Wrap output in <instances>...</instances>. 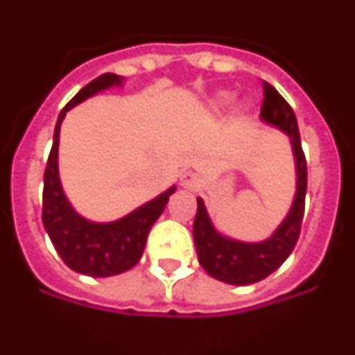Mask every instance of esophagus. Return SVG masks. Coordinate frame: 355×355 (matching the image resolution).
<instances>
[{"instance_id":"1","label":"esophagus","mask_w":355,"mask_h":355,"mask_svg":"<svg viewBox=\"0 0 355 355\" xmlns=\"http://www.w3.org/2000/svg\"><path fill=\"white\" fill-rule=\"evenodd\" d=\"M202 184V178L198 177L196 173H184L182 177H180V186H184V188H198V186Z\"/></svg>"}]
</instances>
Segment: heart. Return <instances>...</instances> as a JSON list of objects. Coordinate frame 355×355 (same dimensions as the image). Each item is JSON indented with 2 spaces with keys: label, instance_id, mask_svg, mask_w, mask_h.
I'll use <instances>...</instances> for the list:
<instances>
[{
  "label": "heart",
  "instance_id": "b5f03b06",
  "mask_svg": "<svg viewBox=\"0 0 355 355\" xmlns=\"http://www.w3.org/2000/svg\"><path fill=\"white\" fill-rule=\"evenodd\" d=\"M230 101H232V94H227V92H223V94H219L215 100H213V107L215 109H223L227 107V105H230ZM246 107H240V113L244 111Z\"/></svg>",
  "mask_w": 355,
  "mask_h": 355
}]
</instances>
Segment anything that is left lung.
<instances>
[{"mask_svg": "<svg viewBox=\"0 0 355 355\" xmlns=\"http://www.w3.org/2000/svg\"><path fill=\"white\" fill-rule=\"evenodd\" d=\"M259 117L265 125L275 126L288 136L294 153L296 192L286 217L269 238L259 242H242L236 238L225 236L215 229L205 203L202 198H198V211L192 229L198 261L203 271L217 281L234 286L263 281L265 277H269L286 261L298 242L306 205L307 165L300 142L298 121L286 100L267 83H263V105Z\"/></svg>", "mask_w": 355, "mask_h": 355, "instance_id": "1", "label": "left lung"}]
</instances>
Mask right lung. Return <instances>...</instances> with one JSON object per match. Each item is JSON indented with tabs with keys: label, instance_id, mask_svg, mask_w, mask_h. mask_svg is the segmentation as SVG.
<instances>
[{
	"label": "right lung",
	"instance_id": "obj_1",
	"mask_svg": "<svg viewBox=\"0 0 355 355\" xmlns=\"http://www.w3.org/2000/svg\"><path fill=\"white\" fill-rule=\"evenodd\" d=\"M123 83L125 78L119 74H101L96 80L86 84L67 103L57 119L53 146L44 173V196H42L44 229L51 238L61 259L73 271L88 277H113L132 269L142 257L153 223L159 219L171 194L177 190V186H171L153 200L136 207L135 211L109 223H98L83 217L65 196L59 177V132L67 111H71L74 105L83 103L84 100L107 88L123 86Z\"/></svg>",
	"mask_w": 355,
	"mask_h": 355
}]
</instances>
